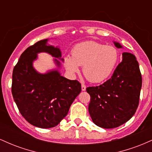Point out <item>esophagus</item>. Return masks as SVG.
Masks as SVG:
<instances>
[{"instance_id":"34e87169","label":"esophagus","mask_w":152,"mask_h":152,"mask_svg":"<svg viewBox=\"0 0 152 152\" xmlns=\"http://www.w3.org/2000/svg\"><path fill=\"white\" fill-rule=\"evenodd\" d=\"M81 90L82 91L86 90V85L83 84V83H82V84H81Z\"/></svg>"}]
</instances>
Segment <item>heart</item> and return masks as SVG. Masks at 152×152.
<instances>
[{"instance_id": "heart-1", "label": "heart", "mask_w": 152, "mask_h": 152, "mask_svg": "<svg viewBox=\"0 0 152 152\" xmlns=\"http://www.w3.org/2000/svg\"><path fill=\"white\" fill-rule=\"evenodd\" d=\"M118 59V52L115 47L90 41L76 45L71 56L66 57L65 65L73 74L79 71V66H83L82 72L86 79L99 83L111 74Z\"/></svg>"}]
</instances>
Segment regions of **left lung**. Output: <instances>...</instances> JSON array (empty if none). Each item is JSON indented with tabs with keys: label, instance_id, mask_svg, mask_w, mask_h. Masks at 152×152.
<instances>
[{
	"label": "left lung",
	"instance_id": "8db88e82",
	"mask_svg": "<svg viewBox=\"0 0 152 152\" xmlns=\"http://www.w3.org/2000/svg\"><path fill=\"white\" fill-rule=\"evenodd\" d=\"M121 48L118 43H114ZM122 61L112 76L103 84L87 87L91 99L88 111L96 125L104 129L116 128L126 123L137 111L142 78L135 56L124 52Z\"/></svg>",
	"mask_w": 152,
	"mask_h": 152
}]
</instances>
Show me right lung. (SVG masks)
Here are the masks:
<instances>
[{
	"label": "right lung",
	"mask_w": 152,
	"mask_h": 152,
	"mask_svg": "<svg viewBox=\"0 0 152 152\" xmlns=\"http://www.w3.org/2000/svg\"><path fill=\"white\" fill-rule=\"evenodd\" d=\"M47 41H38L23 52L13 69L11 86L13 99L23 117L43 129L57 126L81 91L79 81L63 77L58 71L41 74L34 69L33 61L40 52L61 57L60 49L48 46ZM55 61L60 66V62Z\"/></svg>",
	"instance_id": "add662e5"
}]
</instances>
